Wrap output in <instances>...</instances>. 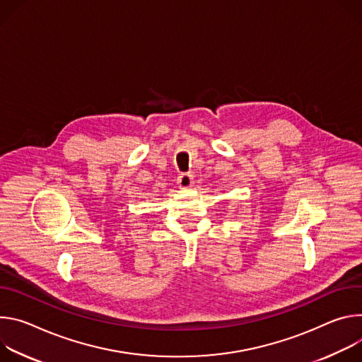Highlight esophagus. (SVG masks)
I'll return each instance as SVG.
<instances>
[{"mask_svg": "<svg viewBox=\"0 0 362 362\" xmlns=\"http://www.w3.org/2000/svg\"><path fill=\"white\" fill-rule=\"evenodd\" d=\"M177 184H178V187H181V188H189V187L194 184V177H192L189 173L180 174L178 178H177Z\"/></svg>", "mask_w": 362, "mask_h": 362, "instance_id": "esophagus-1", "label": "esophagus"}]
</instances>
